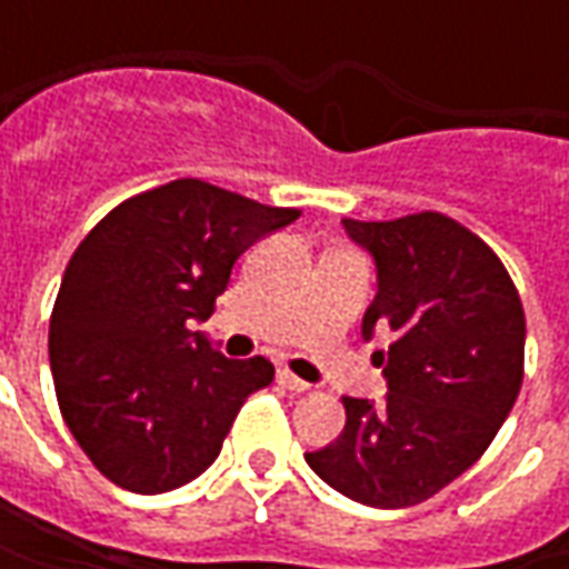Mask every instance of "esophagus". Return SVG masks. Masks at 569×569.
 <instances>
[{"mask_svg":"<svg viewBox=\"0 0 569 569\" xmlns=\"http://www.w3.org/2000/svg\"><path fill=\"white\" fill-rule=\"evenodd\" d=\"M277 381L283 383L286 390H292V393H305V390H310L308 381H301V378H296L289 369H280L277 371Z\"/></svg>","mask_w":569,"mask_h":569,"instance_id":"esophagus-1","label":"esophagus"}]
</instances>
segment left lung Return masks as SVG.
I'll list each match as a JSON object with an SVG mask.
<instances>
[{
  "mask_svg": "<svg viewBox=\"0 0 569 569\" xmlns=\"http://www.w3.org/2000/svg\"><path fill=\"white\" fill-rule=\"evenodd\" d=\"M341 224L378 271L362 338H393L375 353L387 396H345V432L305 460L350 500L406 509L463 476L509 418L525 308L493 249L441 212Z\"/></svg>",
  "mask_w": 569,
  "mask_h": 569,
  "instance_id": "1",
  "label": "left lung"
}]
</instances>
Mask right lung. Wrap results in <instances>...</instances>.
Instances as JSON below:
<instances>
[{
  "mask_svg": "<svg viewBox=\"0 0 569 569\" xmlns=\"http://www.w3.org/2000/svg\"><path fill=\"white\" fill-rule=\"evenodd\" d=\"M298 210L264 207L200 179L118 203L69 259L48 357L57 402L81 451L118 488L163 493L219 457L268 359H224L203 322L256 240Z\"/></svg>",
  "mask_w": 569,
  "mask_h": 569,
  "instance_id": "add662e5",
  "label": "right lung"
}]
</instances>
